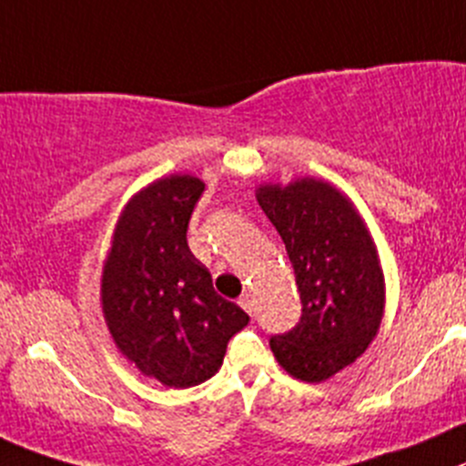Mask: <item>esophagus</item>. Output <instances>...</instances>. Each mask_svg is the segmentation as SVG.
I'll list each match as a JSON object with an SVG mask.
<instances>
[{"mask_svg":"<svg viewBox=\"0 0 466 466\" xmlns=\"http://www.w3.org/2000/svg\"><path fill=\"white\" fill-rule=\"evenodd\" d=\"M238 306L243 308V310L248 312V315H253V310H255V303H253V297H250V294H243L241 299H238Z\"/></svg>","mask_w":466,"mask_h":466,"instance_id":"esophagus-1","label":"esophagus"}]
</instances>
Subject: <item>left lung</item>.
<instances>
[{"mask_svg": "<svg viewBox=\"0 0 466 466\" xmlns=\"http://www.w3.org/2000/svg\"><path fill=\"white\" fill-rule=\"evenodd\" d=\"M258 202L285 243L301 297L297 324L268 345L289 375L324 381L377 336L384 312L377 250L350 199L324 181L264 186Z\"/></svg>", "mask_w": 466, "mask_h": 466, "instance_id": "left-lung-1", "label": "left lung"}]
</instances>
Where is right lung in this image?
<instances>
[{"instance_id": "1", "label": "right lung", "mask_w": 466, "mask_h": 466, "mask_svg": "<svg viewBox=\"0 0 466 466\" xmlns=\"http://www.w3.org/2000/svg\"><path fill=\"white\" fill-rule=\"evenodd\" d=\"M202 190L195 177L174 174L135 195L103 268V312L116 347L174 389L211 380L250 321L190 253L186 234Z\"/></svg>"}]
</instances>
